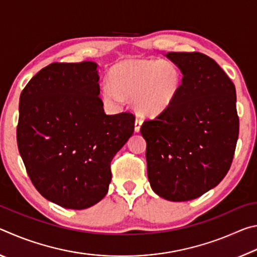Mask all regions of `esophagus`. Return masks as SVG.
<instances>
[{"label": "esophagus", "instance_id": "esophagus-1", "mask_svg": "<svg viewBox=\"0 0 257 257\" xmlns=\"http://www.w3.org/2000/svg\"><path fill=\"white\" fill-rule=\"evenodd\" d=\"M142 123H143V120L141 118H136V120H135V132L139 133V130H141V127H142Z\"/></svg>", "mask_w": 257, "mask_h": 257}]
</instances>
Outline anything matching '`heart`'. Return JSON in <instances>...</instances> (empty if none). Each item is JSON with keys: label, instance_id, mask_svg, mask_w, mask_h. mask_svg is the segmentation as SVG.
Wrapping results in <instances>:
<instances>
[{"label": "heart", "instance_id": "heart-1", "mask_svg": "<svg viewBox=\"0 0 257 257\" xmlns=\"http://www.w3.org/2000/svg\"><path fill=\"white\" fill-rule=\"evenodd\" d=\"M103 96L118 104L132 97L133 106L144 116H158L168 111L179 96L182 76L168 61L128 60L113 67Z\"/></svg>", "mask_w": 257, "mask_h": 257}]
</instances>
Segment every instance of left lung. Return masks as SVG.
Masks as SVG:
<instances>
[{
    "mask_svg": "<svg viewBox=\"0 0 257 257\" xmlns=\"http://www.w3.org/2000/svg\"><path fill=\"white\" fill-rule=\"evenodd\" d=\"M182 85L173 105L141 134L146 141L152 189L171 202L195 199L229 171L239 134L236 88L214 60L193 52H169Z\"/></svg>",
    "mask_w": 257,
    "mask_h": 257,
    "instance_id": "1",
    "label": "left lung"
}]
</instances>
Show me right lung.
<instances>
[{
  "label": "right lung",
  "mask_w": 257,
  "mask_h": 257,
  "mask_svg": "<svg viewBox=\"0 0 257 257\" xmlns=\"http://www.w3.org/2000/svg\"><path fill=\"white\" fill-rule=\"evenodd\" d=\"M97 68L52 63L20 95L17 142L26 170L42 196L71 210L104 198L111 161L135 129L132 113L105 114Z\"/></svg>",
  "instance_id": "right-lung-1"
}]
</instances>
